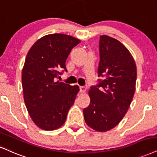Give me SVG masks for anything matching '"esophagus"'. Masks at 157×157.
Segmentation results:
<instances>
[{
    "label": "esophagus",
    "mask_w": 157,
    "mask_h": 157,
    "mask_svg": "<svg viewBox=\"0 0 157 157\" xmlns=\"http://www.w3.org/2000/svg\"><path fill=\"white\" fill-rule=\"evenodd\" d=\"M86 91V86H80V92H82V93H84Z\"/></svg>",
    "instance_id": "obj_1"
}]
</instances>
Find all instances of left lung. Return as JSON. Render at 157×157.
Returning <instances> with one entry per match:
<instances>
[{"mask_svg":"<svg viewBox=\"0 0 157 157\" xmlns=\"http://www.w3.org/2000/svg\"><path fill=\"white\" fill-rule=\"evenodd\" d=\"M98 76L104 77L89 91L90 104L84 109L86 124L98 132H107L118 125L132 102L137 69L129 50L121 42L100 36Z\"/></svg>","mask_w":157,"mask_h":157,"instance_id":"obj_1","label":"left lung"}]
</instances>
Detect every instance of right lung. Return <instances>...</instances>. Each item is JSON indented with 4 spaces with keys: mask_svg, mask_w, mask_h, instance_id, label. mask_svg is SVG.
I'll list each match as a JSON object with an SVG mask.
<instances>
[{
    "mask_svg": "<svg viewBox=\"0 0 157 157\" xmlns=\"http://www.w3.org/2000/svg\"><path fill=\"white\" fill-rule=\"evenodd\" d=\"M81 42L68 35L40 38L29 50L22 72L25 105L33 122L44 130L63 125L79 92L77 85L57 82L70 52Z\"/></svg>",
    "mask_w": 157,
    "mask_h": 157,
    "instance_id": "right-lung-1",
    "label": "right lung"
}]
</instances>
